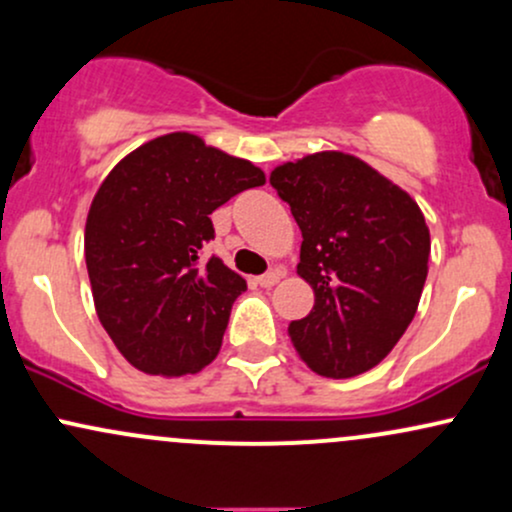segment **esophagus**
Wrapping results in <instances>:
<instances>
[{
	"mask_svg": "<svg viewBox=\"0 0 512 512\" xmlns=\"http://www.w3.org/2000/svg\"><path fill=\"white\" fill-rule=\"evenodd\" d=\"M281 279V274L276 272V269H272V272H267V274H262V276H257V284L262 286V289H272V286L276 284V281Z\"/></svg>",
	"mask_w": 512,
	"mask_h": 512,
	"instance_id": "34e87169",
	"label": "esophagus"
}]
</instances>
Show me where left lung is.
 <instances>
[{
    "label": "left lung",
    "mask_w": 512,
    "mask_h": 512,
    "mask_svg": "<svg viewBox=\"0 0 512 512\" xmlns=\"http://www.w3.org/2000/svg\"><path fill=\"white\" fill-rule=\"evenodd\" d=\"M269 182L301 228L298 274L315 291L313 310L289 325L293 349L325 378L366 373L419 308L431 255L419 204L342 151L284 163Z\"/></svg>",
    "instance_id": "1"
}]
</instances>
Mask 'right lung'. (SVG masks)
I'll return each instance as SVG.
<instances>
[{"mask_svg": "<svg viewBox=\"0 0 512 512\" xmlns=\"http://www.w3.org/2000/svg\"><path fill=\"white\" fill-rule=\"evenodd\" d=\"M264 185L250 161L195 134L151 139L98 187L86 219V267L105 332L134 368L180 378L221 349L245 279L199 252L214 240L209 214Z\"/></svg>", "mask_w": 512, "mask_h": 512, "instance_id": "add662e5", "label": "right lung"}]
</instances>
